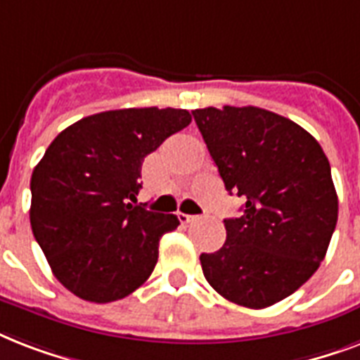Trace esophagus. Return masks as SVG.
Listing matches in <instances>:
<instances>
[{
    "instance_id": "1",
    "label": "esophagus",
    "mask_w": 360,
    "mask_h": 360,
    "mask_svg": "<svg viewBox=\"0 0 360 360\" xmlns=\"http://www.w3.org/2000/svg\"><path fill=\"white\" fill-rule=\"evenodd\" d=\"M177 217H179L181 224H191V222H194V220L198 219V217H194V214H185V213H179Z\"/></svg>"
}]
</instances>
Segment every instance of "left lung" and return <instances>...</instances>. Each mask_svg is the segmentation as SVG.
I'll return each instance as SVG.
<instances>
[{"instance_id": "left-lung-1", "label": "left lung", "mask_w": 360, "mask_h": 360, "mask_svg": "<svg viewBox=\"0 0 360 360\" xmlns=\"http://www.w3.org/2000/svg\"><path fill=\"white\" fill-rule=\"evenodd\" d=\"M226 191L246 200L226 219V243L202 254L214 291L267 308L297 291L323 262L338 220L329 160L312 134L256 106L192 112Z\"/></svg>"}]
</instances>
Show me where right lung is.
Masks as SVG:
<instances>
[{
	"label": "right lung",
	"instance_id": "add662e5",
	"mask_svg": "<svg viewBox=\"0 0 360 360\" xmlns=\"http://www.w3.org/2000/svg\"><path fill=\"white\" fill-rule=\"evenodd\" d=\"M191 121L177 108L110 110L48 146L31 175V230L70 293L112 302L151 276L158 240L179 220L136 205L141 162Z\"/></svg>",
	"mask_w": 360,
	"mask_h": 360
}]
</instances>
